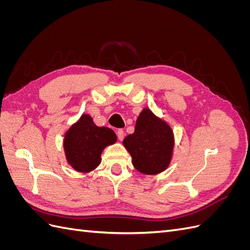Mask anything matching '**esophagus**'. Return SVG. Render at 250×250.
Wrapping results in <instances>:
<instances>
[{"label": "esophagus", "mask_w": 250, "mask_h": 250, "mask_svg": "<svg viewBox=\"0 0 250 250\" xmlns=\"http://www.w3.org/2000/svg\"><path fill=\"white\" fill-rule=\"evenodd\" d=\"M117 135H118V139L120 141H123V139L125 138V131L123 129H119L117 131Z\"/></svg>", "instance_id": "esophagus-1"}]
</instances>
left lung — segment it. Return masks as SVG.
<instances>
[{
  "label": "left lung",
  "instance_id": "1",
  "mask_svg": "<svg viewBox=\"0 0 250 250\" xmlns=\"http://www.w3.org/2000/svg\"><path fill=\"white\" fill-rule=\"evenodd\" d=\"M123 145L129 151L134 168L152 175L163 172L170 164L173 132L167 123L145 108L137 120L134 132L127 135Z\"/></svg>",
  "mask_w": 250,
  "mask_h": 250
}]
</instances>
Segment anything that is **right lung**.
Here are the masks:
<instances>
[{"label": "right lung", "instance_id": "add662e5", "mask_svg": "<svg viewBox=\"0 0 250 250\" xmlns=\"http://www.w3.org/2000/svg\"><path fill=\"white\" fill-rule=\"evenodd\" d=\"M108 127H98L88 115H82L65 133L63 147L67 163L78 172H90L101 163L103 149L116 143Z\"/></svg>", "mask_w": 250, "mask_h": 250}]
</instances>
